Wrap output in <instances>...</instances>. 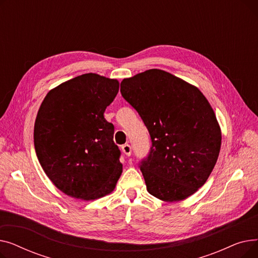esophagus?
<instances>
[{
    "instance_id": "1",
    "label": "esophagus",
    "mask_w": 258,
    "mask_h": 258,
    "mask_svg": "<svg viewBox=\"0 0 258 258\" xmlns=\"http://www.w3.org/2000/svg\"><path fill=\"white\" fill-rule=\"evenodd\" d=\"M121 150H122V152H123V154L125 156H127V157L131 156V154H132V147H131L130 144H123V145L121 146Z\"/></svg>"
}]
</instances>
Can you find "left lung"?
Segmentation results:
<instances>
[{
    "mask_svg": "<svg viewBox=\"0 0 258 258\" xmlns=\"http://www.w3.org/2000/svg\"><path fill=\"white\" fill-rule=\"evenodd\" d=\"M120 87L152 138L140 165L147 191L164 202L192 196L209 178L222 144L209 101L196 86L159 69L124 78Z\"/></svg>",
    "mask_w": 258,
    "mask_h": 258,
    "instance_id": "1",
    "label": "left lung"
}]
</instances>
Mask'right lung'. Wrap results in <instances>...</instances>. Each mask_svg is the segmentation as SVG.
I'll return each instance as SVG.
<instances>
[{
	"mask_svg": "<svg viewBox=\"0 0 258 258\" xmlns=\"http://www.w3.org/2000/svg\"><path fill=\"white\" fill-rule=\"evenodd\" d=\"M119 81L86 73L50 90L34 123V147L47 177L64 195L93 201L110 195L122 172L114 125L103 113Z\"/></svg>",
	"mask_w": 258,
	"mask_h": 258,
	"instance_id": "1",
	"label": "right lung"
}]
</instances>
